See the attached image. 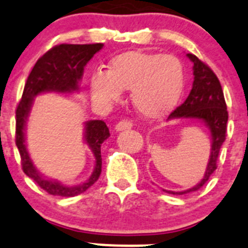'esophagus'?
I'll list each match as a JSON object with an SVG mask.
<instances>
[{
	"label": "esophagus",
	"instance_id": "esophagus-1",
	"mask_svg": "<svg viewBox=\"0 0 248 248\" xmlns=\"http://www.w3.org/2000/svg\"><path fill=\"white\" fill-rule=\"evenodd\" d=\"M132 126H133L132 121H129V120H122V121H120L116 124L115 128H116V131H124V129H131Z\"/></svg>",
	"mask_w": 248,
	"mask_h": 248
}]
</instances>
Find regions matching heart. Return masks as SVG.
<instances>
[{"mask_svg":"<svg viewBox=\"0 0 248 248\" xmlns=\"http://www.w3.org/2000/svg\"><path fill=\"white\" fill-rule=\"evenodd\" d=\"M185 89V67L175 55L127 51L110 60L106 72L90 78L92 96L100 104L116 103L122 90L147 120H160L176 108Z\"/></svg>","mask_w":248,"mask_h":248,"instance_id":"heart-1","label":"heart"}]
</instances>
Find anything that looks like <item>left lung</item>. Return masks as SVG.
<instances>
[{
  "label": "left lung",
  "mask_w": 248,
  "mask_h": 248,
  "mask_svg": "<svg viewBox=\"0 0 248 248\" xmlns=\"http://www.w3.org/2000/svg\"><path fill=\"white\" fill-rule=\"evenodd\" d=\"M187 57L193 63L194 80L192 89L185 103L180 105L173 112H171L168 120L189 119L203 122L210 132L212 144H210L209 160H208L203 179L196 186L186 191L175 192L164 189L171 194H186L198 191L209 180L212 173L217 169V160H218L221 145L225 140L226 124H228L229 117L224 93L218 77L197 56L187 54Z\"/></svg>",
  "instance_id": "1"
}]
</instances>
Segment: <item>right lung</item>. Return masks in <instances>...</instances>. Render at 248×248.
Here are the masks:
<instances>
[{
  "instance_id": "1",
  "label": "right lung",
  "mask_w": 248,
  "mask_h": 248,
  "mask_svg": "<svg viewBox=\"0 0 248 248\" xmlns=\"http://www.w3.org/2000/svg\"><path fill=\"white\" fill-rule=\"evenodd\" d=\"M103 44H61L36 61L28 77L23 90L22 100L16 111V144L22 159L24 173L33 179L39 186L52 196L75 197L87 191L98 181L101 173V144L110 137L108 126L101 120H90L85 122L84 140L95 158V166L90 177L76 186H67L57 180L47 179L39 172L31 161L25 143V126L29 112L33 106L34 98L43 93H61L71 94L79 90L84 67L92 57L103 48Z\"/></svg>"
}]
</instances>
